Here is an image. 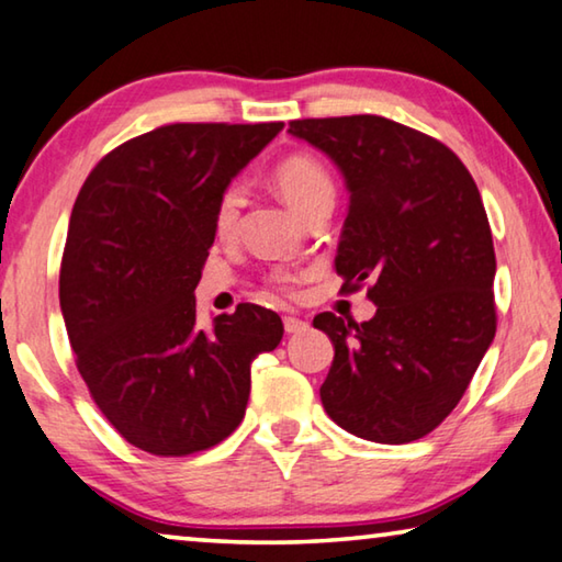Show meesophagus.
I'll list each match as a JSON object with an SVG mask.
<instances>
[{"label": "esophagus", "mask_w": 562, "mask_h": 562, "mask_svg": "<svg viewBox=\"0 0 562 562\" xmlns=\"http://www.w3.org/2000/svg\"><path fill=\"white\" fill-rule=\"evenodd\" d=\"M283 328H286V334H301V330L308 328V321L296 316H283Z\"/></svg>", "instance_id": "34e87169"}]
</instances>
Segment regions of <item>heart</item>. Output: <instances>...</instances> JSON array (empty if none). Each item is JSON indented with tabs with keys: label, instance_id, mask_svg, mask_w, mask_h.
<instances>
[{
	"label": "heart",
	"instance_id": "1",
	"mask_svg": "<svg viewBox=\"0 0 562 562\" xmlns=\"http://www.w3.org/2000/svg\"><path fill=\"white\" fill-rule=\"evenodd\" d=\"M276 189L281 191V196L306 218L311 211L318 209L321 204H334L336 196V183L330 179L324 164H318L311 156H289L286 161H281L273 171ZM246 204V191L238 181H228L224 189L218 191L216 204H214V232L221 238H232L241 221V211ZM308 271H289V269H276L269 276V291L283 293V296H296L299 283L306 279Z\"/></svg>",
	"mask_w": 562,
	"mask_h": 562
}]
</instances>
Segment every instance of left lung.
I'll return each mask as SVG.
<instances>
[{
	"label": "left lung",
	"mask_w": 562,
	"mask_h": 562,
	"mask_svg": "<svg viewBox=\"0 0 562 562\" xmlns=\"http://www.w3.org/2000/svg\"><path fill=\"white\" fill-rule=\"evenodd\" d=\"M289 132L341 169L336 271L379 306L363 324L314 318L336 348L321 401L348 434L411 443L458 406L498 326L481 191L446 144L385 116L296 119Z\"/></svg>",
	"instance_id": "obj_1"
}]
</instances>
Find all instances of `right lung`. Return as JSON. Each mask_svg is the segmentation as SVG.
Instances as JSON below:
<instances>
[{
  "instance_id": "1",
  "label": "right lung",
  "mask_w": 562,
  "mask_h": 562,
  "mask_svg": "<svg viewBox=\"0 0 562 562\" xmlns=\"http://www.w3.org/2000/svg\"><path fill=\"white\" fill-rule=\"evenodd\" d=\"M283 128L167 124L101 159L74 201L59 303L91 401L126 443L181 458L244 420L254 358L281 344L269 308L196 324L218 191Z\"/></svg>"
}]
</instances>
